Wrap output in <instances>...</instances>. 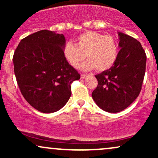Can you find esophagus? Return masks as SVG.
<instances>
[{
    "label": "esophagus",
    "mask_w": 158,
    "mask_h": 158,
    "mask_svg": "<svg viewBox=\"0 0 158 158\" xmlns=\"http://www.w3.org/2000/svg\"><path fill=\"white\" fill-rule=\"evenodd\" d=\"M86 77H87V75H85V74H83V73H81V79H85Z\"/></svg>",
    "instance_id": "1"
}]
</instances>
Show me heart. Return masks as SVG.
<instances>
[{
    "label": "heart",
    "instance_id": "obj_1",
    "mask_svg": "<svg viewBox=\"0 0 158 158\" xmlns=\"http://www.w3.org/2000/svg\"><path fill=\"white\" fill-rule=\"evenodd\" d=\"M75 41V44L68 42L63 49L65 59L73 68L79 66L86 55L88 60L79 66L81 70L106 71L118 58L119 43L113 35L85 31L77 35Z\"/></svg>",
    "mask_w": 158,
    "mask_h": 158
}]
</instances>
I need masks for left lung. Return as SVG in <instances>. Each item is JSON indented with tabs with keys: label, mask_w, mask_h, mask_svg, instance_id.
I'll use <instances>...</instances> for the list:
<instances>
[{
	"label": "left lung",
	"mask_w": 158,
	"mask_h": 158,
	"mask_svg": "<svg viewBox=\"0 0 158 158\" xmlns=\"http://www.w3.org/2000/svg\"><path fill=\"white\" fill-rule=\"evenodd\" d=\"M118 58L110 69L95 77L98 85L92 93L94 102L101 109L117 113L128 107L140 93L146 55L137 39L119 32Z\"/></svg>",
	"instance_id": "obj_1"
}]
</instances>
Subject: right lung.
<instances>
[{
    "mask_svg": "<svg viewBox=\"0 0 158 158\" xmlns=\"http://www.w3.org/2000/svg\"><path fill=\"white\" fill-rule=\"evenodd\" d=\"M63 34L43 30L27 36L13 55L14 72L23 97L42 113L61 109L71 96V84L80 79L65 59Z\"/></svg>",
    "mask_w": 158,
    "mask_h": 158,
    "instance_id": "1",
    "label": "right lung"
}]
</instances>
